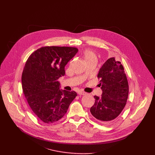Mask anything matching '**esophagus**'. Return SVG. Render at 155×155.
I'll return each instance as SVG.
<instances>
[{
  "instance_id": "34e87169",
  "label": "esophagus",
  "mask_w": 155,
  "mask_h": 155,
  "mask_svg": "<svg viewBox=\"0 0 155 155\" xmlns=\"http://www.w3.org/2000/svg\"><path fill=\"white\" fill-rule=\"evenodd\" d=\"M78 93V94L80 95H85V94H87L86 92H84V91H79Z\"/></svg>"
}]
</instances>
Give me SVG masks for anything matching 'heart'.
I'll use <instances>...</instances> for the list:
<instances>
[{
	"label": "heart",
	"mask_w": 155,
	"mask_h": 155,
	"mask_svg": "<svg viewBox=\"0 0 155 155\" xmlns=\"http://www.w3.org/2000/svg\"><path fill=\"white\" fill-rule=\"evenodd\" d=\"M84 58L86 61H92V60H95L97 61V56L96 54L91 50H86L84 52Z\"/></svg>",
	"instance_id": "1"
}]
</instances>
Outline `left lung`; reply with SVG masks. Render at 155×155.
<instances>
[{
  "instance_id": "8db88e82",
  "label": "left lung",
  "mask_w": 155,
  "mask_h": 155,
  "mask_svg": "<svg viewBox=\"0 0 155 155\" xmlns=\"http://www.w3.org/2000/svg\"><path fill=\"white\" fill-rule=\"evenodd\" d=\"M102 91L101 97L94 96L95 102L90 111L101 123L116 119L124 108L129 85L124 67L115 58H110L100 68L98 75Z\"/></svg>"
}]
</instances>
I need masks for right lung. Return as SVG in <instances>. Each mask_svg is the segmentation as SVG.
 I'll use <instances>...</instances> for the list:
<instances>
[{"mask_svg": "<svg viewBox=\"0 0 155 155\" xmlns=\"http://www.w3.org/2000/svg\"><path fill=\"white\" fill-rule=\"evenodd\" d=\"M77 48L45 46L32 53L22 74V87L28 104L39 119L47 124L61 119L77 94L60 89L58 79L64 67L78 53Z\"/></svg>", "mask_w": 155, "mask_h": 155, "instance_id": "add662e5", "label": "right lung"}]
</instances>
